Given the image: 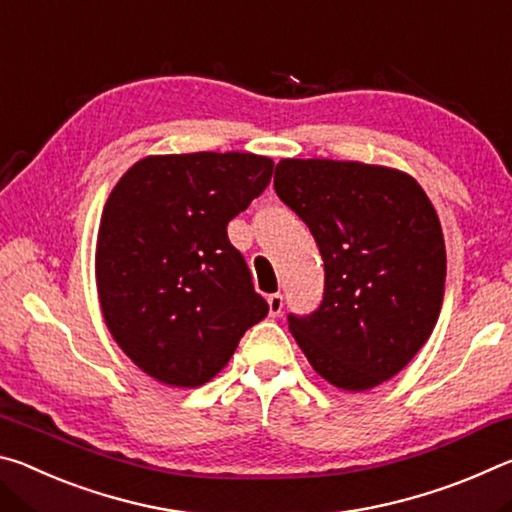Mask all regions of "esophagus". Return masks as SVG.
<instances>
[{
	"instance_id": "esophagus-1",
	"label": "esophagus",
	"mask_w": 512,
	"mask_h": 512,
	"mask_svg": "<svg viewBox=\"0 0 512 512\" xmlns=\"http://www.w3.org/2000/svg\"><path fill=\"white\" fill-rule=\"evenodd\" d=\"M282 309H284V298L280 296V293H273V296H268V314H271V318L280 316Z\"/></svg>"
}]
</instances>
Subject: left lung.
<instances>
[{"label":"left lung","instance_id":"obj_1","mask_svg":"<svg viewBox=\"0 0 512 512\" xmlns=\"http://www.w3.org/2000/svg\"><path fill=\"white\" fill-rule=\"evenodd\" d=\"M275 194L314 235L325 291L289 329L320 377L368 391L429 339L445 293V239L427 194L402 171L339 160H282Z\"/></svg>","mask_w":512,"mask_h":512}]
</instances>
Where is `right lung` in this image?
Instances as JSON below:
<instances>
[{
    "label": "right lung",
    "instance_id": "add662e5",
    "mask_svg": "<svg viewBox=\"0 0 512 512\" xmlns=\"http://www.w3.org/2000/svg\"><path fill=\"white\" fill-rule=\"evenodd\" d=\"M271 176L273 160L253 153L153 155L112 189L97 239L99 300L146 375L203 386L268 314L228 223Z\"/></svg>",
    "mask_w": 512,
    "mask_h": 512
}]
</instances>
